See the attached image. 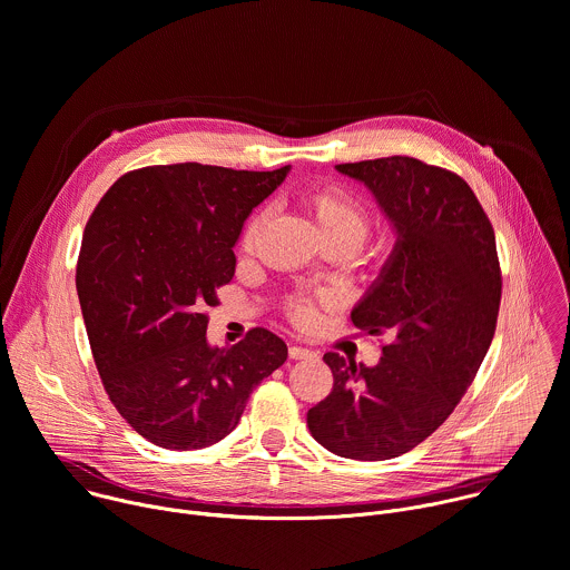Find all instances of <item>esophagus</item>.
Listing matches in <instances>:
<instances>
[{"label": "esophagus", "mask_w": 570, "mask_h": 570, "mask_svg": "<svg viewBox=\"0 0 570 570\" xmlns=\"http://www.w3.org/2000/svg\"><path fill=\"white\" fill-rule=\"evenodd\" d=\"M288 355H291L293 360H308V357H315L317 353H315V351H311V348H306V346H297V344H293V346L288 348Z\"/></svg>", "instance_id": "esophagus-1"}]
</instances>
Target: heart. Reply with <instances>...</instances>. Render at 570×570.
<instances>
[{
    "instance_id": "1",
    "label": "heart",
    "mask_w": 570,
    "mask_h": 570,
    "mask_svg": "<svg viewBox=\"0 0 570 570\" xmlns=\"http://www.w3.org/2000/svg\"><path fill=\"white\" fill-rule=\"evenodd\" d=\"M306 208L308 215L320 233L322 239H342V242H351L353 246L364 237L366 226H368V213L366 206L353 197L351 193L342 187H320L315 193H311L306 197ZM264 215H257L246 230L244 244L246 248L253 246L259 224H262ZM293 315L297 322L302 324H311L315 320V306L306 299H297L293 304Z\"/></svg>"
}]
</instances>
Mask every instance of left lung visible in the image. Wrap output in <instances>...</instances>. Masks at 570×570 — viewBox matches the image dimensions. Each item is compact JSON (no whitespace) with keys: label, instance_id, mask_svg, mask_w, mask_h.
Instances as JSON below:
<instances>
[{"label":"left lung","instance_id":"8db88e82","mask_svg":"<svg viewBox=\"0 0 570 570\" xmlns=\"http://www.w3.org/2000/svg\"><path fill=\"white\" fill-rule=\"evenodd\" d=\"M394 230V248L351 311L366 333L387 331L377 364L324 353L331 394L308 410L313 439L353 461L401 456L436 432L490 348L501 273L494 230L470 185L410 156L342 163Z\"/></svg>","mask_w":570,"mask_h":570}]
</instances>
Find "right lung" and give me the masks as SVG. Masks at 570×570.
Listing matches in <instances>:
<instances>
[{"mask_svg": "<svg viewBox=\"0 0 570 570\" xmlns=\"http://www.w3.org/2000/svg\"><path fill=\"white\" fill-rule=\"evenodd\" d=\"M288 171L136 169L107 189L85 228L76 288L96 366L120 416L163 450L226 439L253 390L288 357L268 328L219 348L204 315L235 275L246 219Z\"/></svg>", "mask_w": 570, "mask_h": 570, "instance_id": "1", "label": "right lung"}]
</instances>
